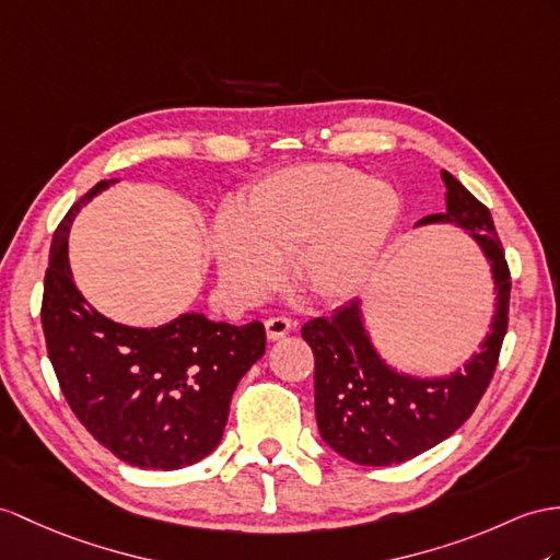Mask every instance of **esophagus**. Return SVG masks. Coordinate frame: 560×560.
Listing matches in <instances>:
<instances>
[{"mask_svg":"<svg viewBox=\"0 0 560 560\" xmlns=\"http://www.w3.org/2000/svg\"><path fill=\"white\" fill-rule=\"evenodd\" d=\"M292 330H296V323L284 318V316H276V318L266 320V335H268V339H272V342H276V339H282L284 335H290Z\"/></svg>","mask_w":560,"mask_h":560,"instance_id":"esophagus-1","label":"esophagus"}]
</instances>
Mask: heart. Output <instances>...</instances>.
<instances>
[{
	"label": "heart",
	"mask_w": 560,
	"mask_h": 560,
	"mask_svg": "<svg viewBox=\"0 0 560 560\" xmlns=\"http://www.w3.org/2000/svg\"><path fill=\"white\" fill-rule=\"evenodd\" d=\"M401 211L394 187L342 163H299L258 177L237 211L215 221L211 244L223 290L254 302L282 278L311 302L357 296L383 258Z\"/></svg>",
	"instance_id": "b5f03b06"
}]
</instances>
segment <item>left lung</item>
Here are the masks:
<instances>
[{
    "mask_svg": "<svg viewBox=\"0 0 560 560\" xmlns=\"http://www.w3.org/2000/svg\"><path fill=\"white\" fill-rule=\"evenodd\" d=\"M442 180L446 211L425 215L416 225L448 223L466 230L489 261L494 316L480 351L444 377L394 371L365 332L361 299L335 308L330 318H313L302 327V337L316 359L313 389L320 438L359 466L404 463L444 442L472 416L497 371L509 327V264L485 203L452 173L442 171Z\"/></svg>",
    "mask_w": 560,
    "mask_h": 560,
    "instance_id": "1",
    "label": "left lung"
}]
</instances>
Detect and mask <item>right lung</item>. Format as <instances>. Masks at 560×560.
Masks as SVG:
<instances>
[{"mask_svg":"<svg viewBox=\"0 0 560 560\" xmlns=\"http://www.w3.org/2000/svg\"><path fill=\"white\" fill-rule=\"evenodd\" d=\"M116 180L80 197L51 240L43 330L63 397L85 430L130 466L177 470L223 438L230 399L266 353L264 323L230 325L183 313L161 327H128L94 311L68 266L75 213Z\"/></svg>","mask_w":560,"mask_h":560,"instance_id":"1","label":"right lung"}]
</instances>
